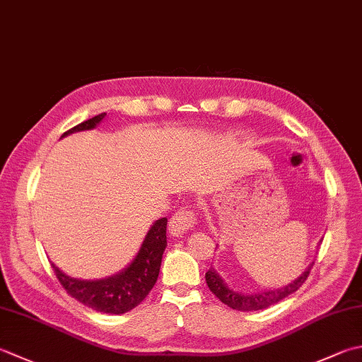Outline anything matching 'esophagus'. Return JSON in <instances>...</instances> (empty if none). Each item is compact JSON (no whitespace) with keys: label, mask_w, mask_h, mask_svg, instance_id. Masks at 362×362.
<instances>
[{"label":"esophagus","mask_w":362,"mask_h":362,"mask_svg":"<svg viewBox=\"0 0 362 362\" xmlns=\"http://www.w3.org/2000/svg\"><path fill=\"white\" fill-rule=\"evenodd\" d=\"M196 224V215L193 210L189 209H182L177 210L169 219V233L173 237H182L183 233L189 230Z\"/></svg>","instance_id":"34e87169"}]
</instances>
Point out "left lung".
<instances>
[{
  "label": "left lung",
  "instance_id": "8db88e82",
  "mask_svg": "<svg viewBox=\"0 0 362 362\" xmlns=\"http://www.w3.org/2000/svg\"><path fill=\"white\" fill-rule=\"evenodd\" d=\"M313 265L314 262L313 264H309V267L304 270L301 276H298V278L284 287L267 290V292H260V293H251V295H245L242 292H235V290L229 288L228 284L223 281L221 276H219L214 268H210V270L205 273V281H207V286L211 290V293H215L216 298L219 301H223L226 306H229L235 310H260L272 306V304L279 303L281 300L287 298L290 293L296 292V290L304 284V281L308 279Z\"/></svg>",
  "mask_w": 362,
  "mask_h": 362
}]
</instances>
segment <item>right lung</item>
Masks as SVG:
<instances>
[{
    "instance_id": "right-lung-1",
    "label": "right lung",
    "mask_w": 362,
    "mask_h": 362,
    "mask_svg": "<svg viewBox=\"0 0 362 362\" xmlns=\"http://www.w3.org/2000/svg\"><path fill=\"white\" fill-rule=\"evenodd\" d=\"M105 116L106 112H102L95 117L84 120V122L64 133L62 138L75 132L95 129ZM166 224L168 219L160 218L151 226L132 264L117 274H112L105 279L84 281L70 278L52 264L56 278L59 279L61 286L66 288L70 296H74L76 301L97 310V313L116 315L129 313L146 298L157 282L163 252L168 246Z\"/></svg>"
}]
</instances>
